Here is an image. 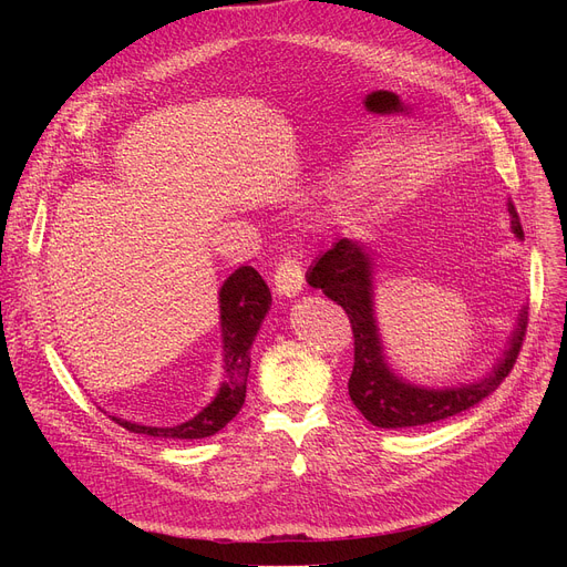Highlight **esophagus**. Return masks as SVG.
Returning <instances> with one entry per match:
<instances>
[{
    "label": "esophagus",
    "mask_w": 567,
    "mask_h": 567,
    "mask_svg": "<svg viewBox=\"0 0 567 567\" xmlns=\"http://www.w3.org/2000/svg\"><path fill=\"white\" fill-rule=\"evenodd\" d=\"M274 282H276V291L282 296H296L303 289V268L296 257H282L276 264V274H274Z\"/></svg>",
    "instance_id": "1"
}]
</instances>
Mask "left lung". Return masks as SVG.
<instances>
[{
    "label": "left lung",
    "mask_w": 567,
    "mask_h": 567,
    "mask_svg": "<svg viewBox=\"0 0 567 567\" xmlns=\"http://www.w3.org/2000/svg\"><path fill=\"white\" fill-rule=\"evenodd\" d=\"M508 212L513 216V231L522 238L524 231L513 204H508ZM308 285L321 289L347 312L353 333L349 395L372 425L385 430L430 425L483 402L515 368L526 333V310H522L511 347L505 349L503 359L487 379L460 385V389L430 391L404 383L383 361L372 315V261L363 244L340 238L331 250H326L315 261L308 274Z\"/></svg>",
    "instance_id": "8db88e82"
}]
</instances>
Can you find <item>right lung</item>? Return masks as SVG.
<instances>
[{
	"instance_id": "add662e5",
	"label": "right lung",
	"mask_w": 567,
	"mask_h": 567,
	"mask_svg": "<svg viewBox=\"0 0 567 567\" xmlns=\"http://www.w3.org/2000/svg\"><path fill=\"white\" fill-rule=\"evenodd\" d=\"M271 308V291L252 266H238L220 289V323L225 351V381L218 395L193 421L176 427H146L128 421H112L135 434L161 439H206L220 432L246 402V381L250 370V347Z\"/></svg>"
}]
</instances>
